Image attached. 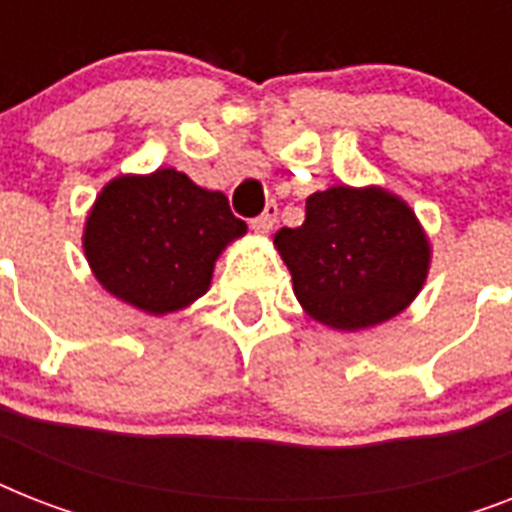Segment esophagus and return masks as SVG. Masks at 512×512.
<instances>
[{"label":"esophagus","instance_id":"34e87169","mask_svg":"<svg viewBox=\"0 0 512 512\" xmlns=\"http://www.w3.org/2000/svg\"><path fill=\"white\" fill-rule=\"evenodd\" d=\"M276 217H279V207H276V201H268L265 209L257 217H252V228L257 233H268L273 231V225H276Z\"/></svg>","mask_w":512,"mask_h":512}]
</instances>
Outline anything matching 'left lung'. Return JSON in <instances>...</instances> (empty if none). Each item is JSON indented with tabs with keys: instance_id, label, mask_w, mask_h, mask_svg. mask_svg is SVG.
I'll return each mask as SVG.
<instances>
[{
	"instance_id": "left-lung-1",
	"label": "left lung",
	"mask_w": 512,
	"mask_h": 512,
	"mask_svg": "<svg viewBox=\"0 0 512 512\" xmlns=\"http://www.w3.org/2000/svg\"><path fill=\"white\" fill-rule=\"evenodd\" d=\"M273 241L308 316L342 332L398 316L428 276L430 249L417 217L380 188L313 193L303 225L281 228Z\"/></svg>"
}]
</instances>
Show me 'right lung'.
Listing matches in <instances>:
<instances>
[{
	"label": "right lung",
	"mask_w": 512,
	"mask_h": 512,
	"mask_svg": "<svg viewBox=\"0 0 512 512\" xmlns=\"http://www.w3.org/2000/svg\"><path fill=\"white\" fill-rule=\"evenodd\" d=\"M244 231L223 193L156 170L103 188L87 217L84 255L111 295L162 316L207 292L217 255Z\"/></svg>",
	"instance_id": "obj_1"
}]
</instances>
